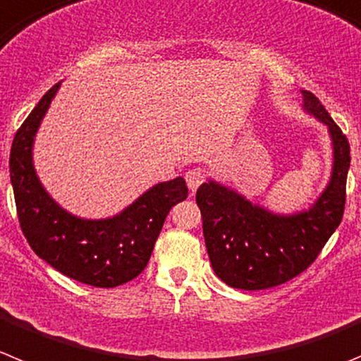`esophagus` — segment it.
<instances>
[{"label":"esophagus","mask_w":361,"mask_h":361,"mask_svg":"<svg viewBox=\"0 0 361 361\" xmlns=\"http://www.w3.org/2000/svg\"><path fill=\"white\" fill-rule=\"evenodd\" d=\"M204 180H206V171H204L202 168H191V170L186 171V183L188 188L191 190V193L197 191V188L200 186Z\"/></svg>","instance_id":"34e87169"}]
</instances>
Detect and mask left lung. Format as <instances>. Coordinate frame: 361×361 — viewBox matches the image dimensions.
<instances>
[{
	"mask_svg": "<svg viewBox=\"0 0 361 361\" xmlns=\"http://www.w3.org/2000/svg\"><path fill=\"white\" fill-rule=\"evenodd\" d=\"M302 97L304 109L327 125L335 150L331 183L312 209L279 216L216 183L197 190L211 264L233 288L267 290L297 277L317 259L342 221L349 141L313 92L302 91Z\"/></svg>",
	"mask_w": 361,
	"mask_h": 361,
	"instance_id": "1",
	"label": "left lung"
}]
</instances>
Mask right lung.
Segmentation results:
<instances>
[{
  "instance_id": "1",
  "label": "right lung",
  "mask_w": 361,
  "mask_h": 361,
  "mask_svg": "<svg viewBox=\"0 0 361 361\" xmlns=\"http://www.w3.org/2000/svg\"><path fill=\"white\" fill-rule=\"evenodd\" d=\"M59 84L41 98L16 132L10 150V180L19 226L41 259L64 276L97 288H114L140 276L175 204L188 198L183 177L148 190L121 214L82 220L53 202L32 164V143Z\"/></svg>"
}]
</instances>
